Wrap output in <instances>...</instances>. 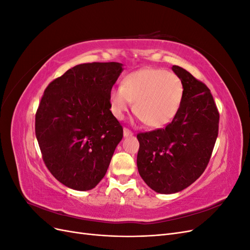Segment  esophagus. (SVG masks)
I'll list each match as a JSON object with an SVG mask.
<instances>
[{"label":"esophagus","mask_w":250,"mask_h":250,"mask_svg":"<svg viewBox=\"0 0 250 250\" xmlns=\"http://www.w3.org/2000/svg\"><path fill=\"white\" fill-rule=\"evenodd\" d=\"M123 134H124V138H127V137H131L133 133H132L131 130L128 129V128H124V129H123Z\"/></svg>","instance_id":"34e87169"}]
</instances>
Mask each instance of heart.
<instances>
[{
  "label": "heart",
  "instance_id": "obj_1",
  "mask_svg": "<svg viewBox=\"0 0 250 250\" xmlns=\"http://www.w3.org/2000/svg\"><path fill=\"white\" fill-rule=\"evenodd\" d=\"M184 99V83L176 74L144 67L128 74L110 92L111 111L123 119L134 102V112L150 128H163L175 119Z\"/></svg>",
  "mask_w": 250,
  "mask_h": 250
}]
</instances>
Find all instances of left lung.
Segmentation results:
<instances>
[{
  "mask_svg": "<svg viewBox=\"0 0 250 250\" xmlns=\"http://www.w3.org/2000/svg\"><path fill=\"white\" fill-rule=\"evenodd\" d=\"M172 71L184 83L180 109L165 128L138 134V170L160 194L183 191L206 170L218 137L219 112L208 87L178 65Z\"/></svg>",
  "mask_w": 250,
  "mask_h": 250,
  "instance_id": "1",
  "label": "left lung"
}]
</instances>
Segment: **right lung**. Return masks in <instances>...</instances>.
<instances>
[{"label": "right lung", "mask_w": 250, "mask_h": 250, "mask_svg": "<svg viewBox=\"0 0 250 250\" xmlns=\"http://www.w3.org/2000/svg\"><path fill=\"white\" fill-rule=\"evenodd\" d=\"M123 64L75 65L44 89L35 134L47 168L77 191L94 188L106 173L123 128L110 111V92Z\"/></svg>", "instance_id": "add662e5"}]
</instances>
